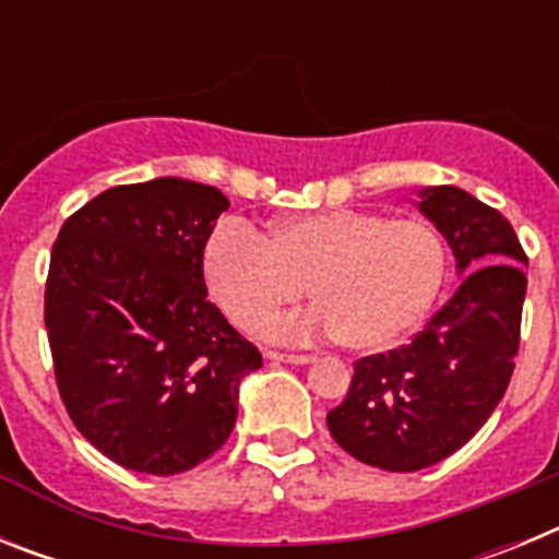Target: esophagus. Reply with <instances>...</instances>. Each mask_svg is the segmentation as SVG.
<instances>
[{"label":"esophagus","instance_id":"1","mask_svg":"<svg viewBox=\"0 0 559 559\" xmlns=\"http://www.w3.org/2000/svg\"><path fill=\"white\" fill-rule=\"evenodd\" d=\"M269 355L274 364H294V367H305V364H313V355H294V353H280V349H269Z\"/></svg>","mask_w":559,"mask_h":559}]
</instances>
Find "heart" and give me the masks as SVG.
<instances>
[{"label":"heart","instance_id":"obj_1","mask_svg":"<svg viewBox=\"0 0 559 559\" xmlns=\"http://www.w3.org/2000/svg\"><path fill=\"white\" fill-rule=\"evenodd\" d=\"M445 271V243L426 221L353 206L276 221L265 240L226 221L204 249L206 283L231 322L260 328L308 288L319 308L276 333L338 335L353 353L406 338L437 302Z\"/></svg>","mask_w":559,"mask_h":559}]
</instances>
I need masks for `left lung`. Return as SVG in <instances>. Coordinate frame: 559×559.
<instances>
[{"instance_id": "obj_1", "label": "left lung", "mask_w": 559, "mask_h": 559, "mask_svg": "<svg viewBox=\"0 0 559 559\" xmlns=\"http://www.w3.org/2000/svg\"><path fill=\"white\" fill-rule=\"evenodd\" d=\"M417 210L456 257L462 285L412 344L355 364L328 428L349 456L414 473L442 462L490 419L515 369L526 254L501 212L459 187H423Z\"/></svg>"}]
</instances>
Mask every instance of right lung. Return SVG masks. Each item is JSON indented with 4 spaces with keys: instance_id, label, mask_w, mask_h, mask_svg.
<instances>
[{
    "instance_id": "1",
    "label": "right lung",
    "mask_w": 559,
    "mask_h": 559,
    "mask_svg": "<svg viewBox=\"0 0 559 559\" xmlns=\"http://www.w3.org/2000/svg\"><path fill=\"white\" fill-rule=\"evenodd\" d=\"M229 199L162 176L67 218L49 257L44 322L58 392L111 462L185 473L229 439L237 389L263 355L206 299L204 246Z\"/></svg>"
}]
</instances>
